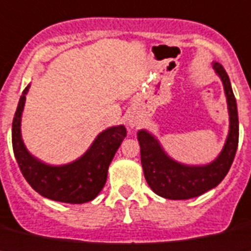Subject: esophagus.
<instances>
[{
  "label": "esophagus",
  "instance_id": "esophagus-1",
  "mask_svg": "<svg viewBox=\"0 0 251 251\" xmlns=\"http://www.w3.org/2000/svg\"><path fill=\"white\" fill-rule=\"evenodd\" d=\"M138 124H140V119L136 117V115H129L127 119V126L129 129H134L136 127H138Z\"/></svg>",
  "mask_w": 251,
  "mask_h": 251
}]
</instances>
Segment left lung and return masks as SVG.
<instances>
[{"mask_svg":"<svg viewBox=\"0 0 251 251\" xmlns=\"http://www.w3.org/2000/svg\"><path fill=\"white\" fill-rule=\"evenodd\" d=\"M213 70L224 85L228 110V133L221 152L205 165H188L177 161L165 151L156 136L147 129L137 132L141 147V164L149 187L166 199H190L213 189L224 180L232 165L239 143V117L236 99L230 78L218 62Z\"/></svg>","mask_w":251,"mask_h":251,"instance_id":"obj_1","label":"left lung"}]
</instances>
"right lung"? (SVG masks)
<instances>
[{
    "instance_id": "obj_1",
    "label": "right lung",
    "mask_w": 251,
    "mask_h": 251,
    "mask_svg": "<svg viewBox=\"0 0 251 251\" xmlns=\"http://www.w3.org/2000/svg\"><path fill=\"white\" fill-rule=\"evenodd\" d=\"M30 83L23 91L12 122V147L20 170L30 187L55 202L81 204L93 201L104 188L115 152L127 136L123 124L100 132L86 152L63 165H50L30 153L21 136V118Z\"/></svg>"
}]
</instances>
